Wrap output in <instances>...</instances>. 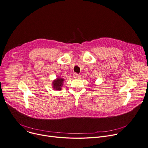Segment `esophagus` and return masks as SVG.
<instances>
[{
    "label": "esophagus",
    "mask_w": 148,
    "mask_h": 148,
    "mask_svg": "<svg viewBox=\"0 0 148 148\" xmlns=\"http://www.w3.org/2000/svg\"><path fill=\"white\" fill-rule=\"evenodd\" d=\"M80 77V75L77 73H74L73 74V77L74 78H79Z\"/></svg>",
    "instance_id": "esophagus-1"
}]
</instances>
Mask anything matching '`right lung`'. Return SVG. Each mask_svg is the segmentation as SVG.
Wrapping results in <instances>:
<instances>
[{"label":"right lung","mask_w":148,"mask_h":148,"mask_svg":"<svg viewBox=\"0 0 148 148\" xmlns=\"http://www.w3.org/2000/svg\"><path fill=\"white\" fill-rule=\"evenodd\" d=\"M64 79L63 78L60 77V76H58L56 79L53 80L52 82V87L55 90H60L62 89V86L63 85Z\"/></svg>","instance_id":"obj_1"}]
</instances>
